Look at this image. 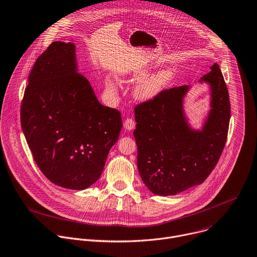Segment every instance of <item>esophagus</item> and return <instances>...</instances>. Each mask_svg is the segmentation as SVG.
<instances>
[{
  "mask_svg": "<svg viewBox=\"0 0 257 257\" xmlns=\"http://www.w3.org/2000/svg\"><path fill=\"white\" fill-rule=\"evenodd\" d=\"M135 121L132 119V118H128L124 121V127L127 129V130H133L134 127H135Z\"/></svg>",
  "mask_w": 257,
  "mask_h": 257,
  "instance_id": "1",
  "label": "esophagus"
}]
</instances>
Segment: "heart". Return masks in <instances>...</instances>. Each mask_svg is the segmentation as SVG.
<instances>
[{"mask_svg": "<svg viewBox=\"0 0 257 257\" xmlns=\"http://www.w3.org/2000/svg\"><path fill=\"white\" fill-rule=\"evenodd\" d=\"M169 75H170V73L168 70H162V71L158 72L157 74H154V75L142 80L141 82L138 83V85L135 89L136 97L140 100H147V99L154 97L165 84V82L169 78ZM106 83H107V87L109 88V90H111L113 92L116 91L117 85L114 80H112L111 78H107Z\"/></svg>", "mask_w": 257, "mask_h": 257, "instance_id": "b5f03b06", "label": "heart"}]
</instances>
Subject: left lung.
Returning <instances> with one entry per match:
<instances>
[{"mask_svg": "<svg viewBox=\"0 0 257 257\" xmlns=\"http://www.w3.org/2000/svg\"><path fill=\"white\" fill-rule=\"evenodd\" d=\"M201 80L210 83L212 110L202 131L186 122L183 98L188 85L160 91L134 108L137 166L155 195L172 196L206 181L224 149L231 114L229 94L219 65Z\"/></svg>", "mask_w": 257, "mask_h": 257, "instance_id": "left-lung-1", "label": "left lung"}]
</instances>
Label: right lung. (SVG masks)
Listing matches in <instances>:
<instances>
[{
    "label": "right lung",
    "mask_w": 257,
    "mask_h": 257,
    "mask_svg": "<svg viewBox=\"0 0 257 257\" xmlns=\"http://www.w3.org/2000/svg\"><path fill=\"white\" fill-rule=\"evenodd\" d=\"M28 81L21 126L36 164L59 187L89 188L118 140L120 112L100 104L88 79L76 72L70 42H52L36 59Z\"/></svg>",
    "instance_id": "add662e5"
}]
</instances>
